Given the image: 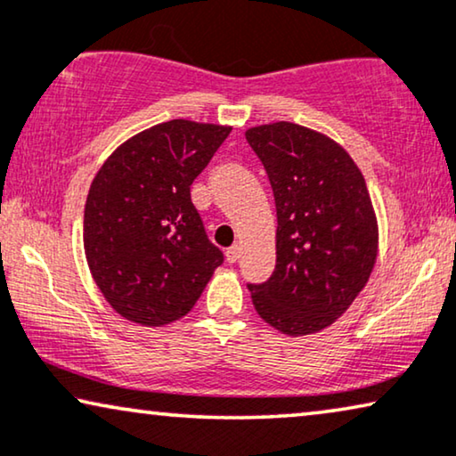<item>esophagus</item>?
<instances>
[{
	"instance_id": "obj_1",
	"label": "esophagus",
	"mask_w": 456,
	"mask_h": 456,
	"mask_svg": "<svg viewBox=\"0 0 456 456\" xmlns=\"http://www.w3.org/2000/svg\"><path fill=\"white\" fill-rule=\"evenodd\" d=\"M224 256H227L229 263H238V260L241 258V246H238V244L232 246L227 252H224Z\"/></svg>"
}]
</instances>
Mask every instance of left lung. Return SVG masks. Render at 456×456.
<instances>
[{
	"instance_id": "1",
	"label": "left lung",
	"mask_w": 456,
	"mask_h": 456,
	"mask_svg": "<svg viewBox=\"0 0 456 456\" xmlns=\"http://www.w3.org/2000/svg\"><path fill=\"white\" fill-rule=\"evenodd\" d=\"M248 143L269 175L277 206V265L248 285L252 305L277 331H323L348 311L375 269L379 227L365 177L338 142L277 120L250 126Z\"/></svg>"
}]
</instances>
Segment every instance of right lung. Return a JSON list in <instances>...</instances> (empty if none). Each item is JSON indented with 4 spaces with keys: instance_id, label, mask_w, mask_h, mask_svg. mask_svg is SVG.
I'll list each match as a JSON object with an SVG mask.
<instances>
[{
    "instance_id": "right-lung-1",
    "label": "right lung",
    "mask_w": 456,
    "mask_h": 456,
    "mask_svg": "<svg viewBox=\"0 0 456 456\" xmlns=\"http://www.w3.org/2000/svg\"><path fill=\"white\" fill-rule=\"evenodd\" d=\"M229 131L185 118L154 125L120 143L91 181L85 258L108 305L131 323L185 317L223 263L190 185Z\"/></svg>"
}]
</instances>
